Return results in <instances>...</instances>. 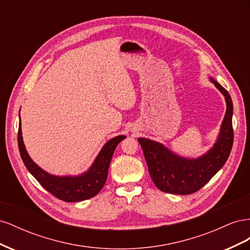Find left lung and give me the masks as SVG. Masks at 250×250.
<instances>
[{
    "label": "left lung",
    "instance_id": "8db88e82",
    "mask_svg": "<svg viewBox=\"0 0 250 250\" xmlns=\"http://www.w3.org/2000/svg\"><path fill=\"white\" fill-rule=\"evenodd\" d=\"M210 80L225 98L226 112L217 142L208 153L198 158H186L173 153L163 144L145 138L138 139L150 176L165 193L188 195L197 192L223 167L230 154L233 143L232 101L220 83L213 78Z\"/></svg>",
    "mask_w": 250,
    "mask_h": 250
}]
</instances>
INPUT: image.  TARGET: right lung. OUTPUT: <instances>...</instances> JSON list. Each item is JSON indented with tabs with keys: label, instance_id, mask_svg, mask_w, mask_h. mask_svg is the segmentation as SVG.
I'll return each mask as SVG.
<instances>
[{
	"label": "right lung",
	"instance_id": "add662e5",
	"mask_svg": "<svg viewBox=\"0 0 250 250\" xmlns=\"http://www.w3.org/2000/svg\"><path fill=\"white\" fill-rule=\"evenodd\" d=\"M124 139H126L125 135H118L105 144L87 172L79 176H55L43 171L30 158L22 142L21 119L18 132L19 150L28 171L48 192L65 202H77L89 199L101 191L107 178L113 151L117 148L118 144Z\"/></svg>",
	"mask_w": 250,
	"mask_h": 250
}]
</instances>
